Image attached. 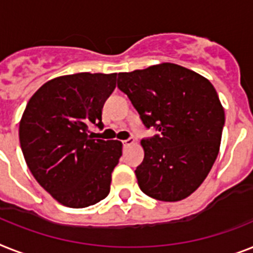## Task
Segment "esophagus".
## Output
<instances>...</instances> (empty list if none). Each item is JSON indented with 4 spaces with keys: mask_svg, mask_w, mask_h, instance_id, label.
I'll use <instances>...</instances> for the list:
<instances>
[{
    "mask_svg": "<svg viewBox=\"0 0 253 253\" xmlns=\"http://www.w3.org/2000/svg\"><path fill=\"white\" fill-rule=\"evenodd\" d=\"M134 138H128L125 139V141H123V145H124V147H129V146H131L133 143H134Z\"/></svg>",
    "mask_w": 253,
    "mask_h": 253,
    "instance_id": "obj_1",
    "label": "esophagus"
}]
</instances>
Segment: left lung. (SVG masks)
I'll list each match as a JSON object with an SVG mask.
<instances>
[{
    "instance_id": "left-lung-1",
    "label": "left lung",
    "mask_w": 253,
    "mask_h": 253,
    "mask_svg": "<svg viewBox=\"0 0 253 253\" xmlns=\"http://www.w3.org/2000/svg\"><path fill=\"white\" fill-rule=\"evenodd\" d=\"M118 87L146 128L145 158L135 169L139 189L163 202H178L203 183L220 151L225 111L206 77L174 63L120 72Z\"/></svg>"
}]
</instances>
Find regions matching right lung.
Returning a JSON list of instances; mask_svg holds the SVG:
<instances>
[{
    "mask_svg": "<svg viewBox=\"0 0 253 253\" xmlns=\"http://www.w3.org/2000/svg\"><path fill=\"white\" fill-rule=\"evenodd\" d=\"M116 75L55 77L33 94L23 112L19 141L27 166L58 203L70 208L93 206L110 193L123 143L95 139L89 125L103 126L102 108Z\"/></svg>",
    "mask_w": 253,
    "mask_h": 253,
    "instance_id": "right-lung-1",
    "label": "right lung"
}]
</instances>
